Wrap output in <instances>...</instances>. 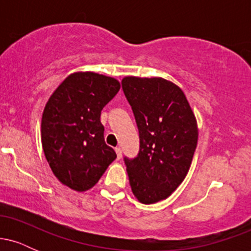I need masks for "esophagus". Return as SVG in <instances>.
I'll list each match as a JSON object with an SVG mask.
<instances>
[{"instance_id":"obj_1","label":"esophagus","mask_w":251,"mask_h":251,"mask_svg":"<svg viewBox=\"0 0 251 251\" xmlns=\"http://www.w3.org/2000/svg\"><path fill=\"white\" fill-rule=\"evenodd\" d=\"M116 153H117V158H118V159H120V158H122V155H123L122 149H120V148H116Z\"/></svg>"}]
</instances>
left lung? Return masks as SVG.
I'll use <instances>...</instances> for the list:
<instances>
[{"label":"left lung","mask_w":251,"mask_h":251,"mask_svg":"<svg viewBox=\"0 0 251 251\" xmlns=\"http://www.w3.org/2000/svg\"><path fill=\"white\" fill-rule=\"evenodd\" d=\"M123 91L139 131V153L124 158L140 203L168 198L184 180L198 140L197 122L183 91L163 77L126 76Z\"/></svg>","instance_id":"left-lung-1"}]
</instances>
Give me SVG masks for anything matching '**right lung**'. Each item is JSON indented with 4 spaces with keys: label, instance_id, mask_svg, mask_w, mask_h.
<instances>
[{
    "label": "right lung",
    "instance_id": "1",
    "mask_svg": "<svg viewBox=\"0 0 251 251\" xmlns=\"http://www.w3.org/2000/svg\"><path fill=\"white\" fill-rule=\"evenodd\" d=\"M119 89L113 77L77 72L66 77L46 103L43 152L53 174L68 188L80 192L93 188L117 158L105 143L100 116Z\"/></svg>",
    "mask_w": 251,
    "mask_h": 251
}]
</instances>
